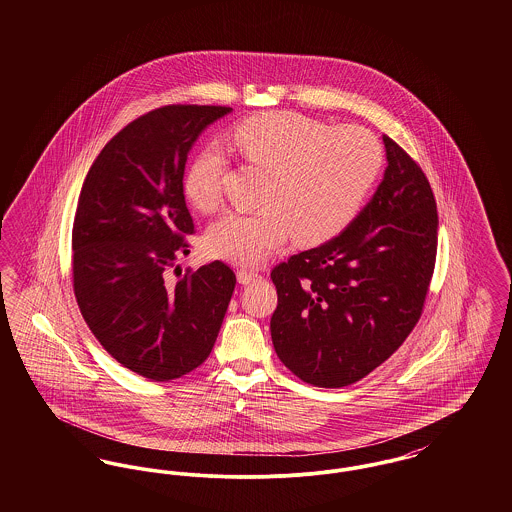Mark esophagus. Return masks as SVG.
Segmentation results:
<instances>
[{
  "label": "esophagus",
  "instance_id": "34e87169",
  "mask_svg": "<svg viewBox=\"0 0 512 512\" xmlns=\"http://www.w3.org/2000/svg\"><path fill=\"white\" fill-rule=\"evenodd\" d=\"M238 282L240 284H251V282H257V280H261V274H257V272H253V270H247V268H240L238 270Z\"/></svg>",
  "mask_w": 512,
  "mask_h": 512
}]
</instances>
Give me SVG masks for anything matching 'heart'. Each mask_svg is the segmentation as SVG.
I'll use <instances>...</instances> for the list:
<instances>
[{"mask_svg": "<svg viewBox=\"0 0 512 512\" xmlns=\"http://www.w3.org/2000/svg\"><path fill=\"white\" fill-rule=\"evenodd\" d=\"M245 165L265 172L253 213H228L211 224L205 247L236 265H259L293 236L303 247L326 244L359 215L374 188L384 151L361 126L332 128L292 111H268L232 130ZM224 159L215 147L195 153L184 194L199 213L220 205Z\"/></svg>", "mask_w": 512, "mask_h": 512, "instance_id": "heart-1", "label": "heart"}]
</instances>
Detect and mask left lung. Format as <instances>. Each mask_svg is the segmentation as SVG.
<instances>
[{
  "instance_id": "left-lung-1",
  "label": "left lung",
  "mask_w": 512,
  "mask_h": 512,
  "mask_svg": "<svg viewBox=\"0 0 512 512\" xmlns=\"http://www.w3.org/2000/svg\"><path fill=\"white\" fill-rule=\"evenodd\" d=\"M388 167L372 199L326 244L270 272L280 361L318 388L359 382L399 349L422 315L438 251L430 182L384 136Z\"/></svg>"
}]
</instances>
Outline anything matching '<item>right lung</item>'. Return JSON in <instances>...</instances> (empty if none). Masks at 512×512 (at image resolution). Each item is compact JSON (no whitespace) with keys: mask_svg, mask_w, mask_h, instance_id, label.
Wrapping results in <instances>:
<instances>
[{"mask_svg":"<svg viewBox=\"0 0 512 512\" xmlns=\"http://www.w3.org/2000/svg\"><path fill=\"white\" fill-rule=\"evenodd\" d=\"M230 107L167 105L130 122L101 149L78 195L74 295L105 351L153 382L201 365L236 286L220 261L163 276L188 255L194 220L184 199L188 153Z\"/></svg>","mask_w":512,"mask_h":512,"instance_id":"right-lung-1","label":"right lung"}]
</instances>
